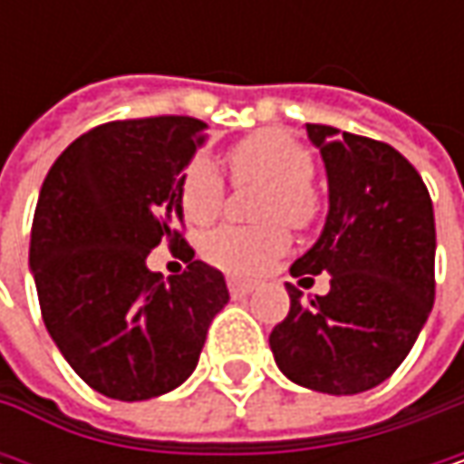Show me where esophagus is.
Returning a JSON list of instances; mask_svg holds the SVG:
<instances>
[{"instance_id":"obj_1","label":"esophagus","mask_w":464,"mask_h":464,"mask_svg":"<svg viewBox=\"0 0 464 464\" xmlns=\"http://www.w3.org/2000/svg\"><path fill=\"white\" fill-rule=\"evenodd\" d=\"M228 290H231L233 298H241V295L252 293V290H255V285H252V282H246V279H241V276H228Z\"/></svg>"}]
</instances>
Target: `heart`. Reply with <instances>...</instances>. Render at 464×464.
<instances>
[{"instance_id":"1","label":"heart","mask_w":464,"mask_h":464,"mask_svg":"<svg viewBox=\"0 0 464 464\" xmlns=\"http://www.w3.org/2000/svg\"><path fill=\"white\" fill-rule=\"evenodd\" d=\"M231 169L238 182H263L268 190L260 198V218L306 226L314 218V193L309 188L314 163L304 144L279 131H257L231 150ZM226 196L223 177L209 160H196L182 177L179 201L190 223L207 226L220 215ZM287 246V231L279 223L268 226H226L207 236L204 255L233 274H257Z\"/></svg>"}]
</instances>
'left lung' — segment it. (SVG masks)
<instances>
[{"mask_svg":"<svg viewBox=\"0 0 464 464\" xmlns=\"http://www.w3.org/2000/svg\"><path fill=\"white\" fill-rule=\"evenodd\" d=\"M327 174L323 233L290 268L330 274L268 335L279 371L314 392L357 395L395 373L435 301V218L419 171L390 144L306 123Z\"/></svg>","mask_w":464,"mask_h":464,"instance_id":"obj_1","label":"left lung"}]
</instances>
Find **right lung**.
<instances>
[{
	"label": "right lung",
	"mask_w": 464,
	"mask_h": 464,
	"mask_svg": "<svg viewBox=\"0 0 464 464\" xmlns=\"http://www.w3.org/2000/svg\"><path fill=\"white\" fill-rule=\"evenodd\" d=\"M204 129L182 115L107 123L72 141L43 182L29 246L43 320L72 371L112 401L188 382L231 298L179 233V185ZM160 237L188 255L185 275L146 268Z\"/></svg>",
	"instance_id": "add662e5"
}]
</instances>
